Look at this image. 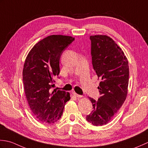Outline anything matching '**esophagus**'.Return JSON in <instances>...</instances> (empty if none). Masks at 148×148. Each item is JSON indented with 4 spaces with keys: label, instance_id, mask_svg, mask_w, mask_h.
<instances>
[{
    "label": "esophagus",
    "instance_id": "esophagus-1",
    "mask_svg": "<svg viewBox=\"0 0 148 148\" xmlns=\"http://www.w3.org/2000/svg\"><path fill=\"white\" fill-rule=\"evenodd\" d=\"M73 95L75 96V97H77V98H82V95H78V94H77L76 92H73Z\"/></svg>",
    "mask_w": 148,
    "mask_h": 148
}]
</instances>
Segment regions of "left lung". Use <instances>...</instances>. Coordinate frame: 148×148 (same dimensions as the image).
Here are the masks:
<instances>
[{
  "label": "left lung",
  "mask_w": 148,
  "mask_h": 148,
  "mask_svg": "<svg viewBox=\"0 0 148 148\" xmlns=\"http://www.w3.org/2000/svg\"><path fill=\"white\" fill-rule=\"evenodd\" d=\"M92 63L98 79L101 96L96 101L89 98L93 110L86 119L95 126L106 125L124 103L128 93L129 66L122 49L109 36H90Z\"/></svg>",
  "instance_id": "obj_1"
}]
</instances>
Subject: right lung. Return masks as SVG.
I'll return each mask as SVG.
<instances>
[{
	"instance_id": "1",
	"label": "right lung",
	"mask_w": 148,
	"mask_h": 148,
	"mask_svg": "<svg viewBox=\"0 0 148 148\" xmlns=\"http://www.w3.org/2000/svg\"><path fill=\"white\" fill-rule=\"evenodd\" d=\"M75 38L51 35L36 43L27 56L23 69V82L27 100L33 115L43 123L51 124L61 117L70 95L54 89V77L60 73L59 60Z\"/></svg>"
}]
</instances>
